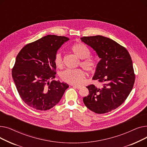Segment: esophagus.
Returning a JSON list of instances; mask_svg holds the SVG:
<instances>
[{
	"mask_svg": "<svg viewBox=\"0 0 147 147\" xmlns=\"http://www.w3.org/2000/svg\"><path fill=\"white\" fill-rule=\"evenodd\" d=\"M71 86H72L73 87L76 88V89H80L81 88V86H78V85H71Z\"/></svg>",
	"mask_w": 147,
	"mask_h": 147,
	"instance_id": "34e87169",
	"label": "esophagus"
}]
</instances>
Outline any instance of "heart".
<instances>
[{
    "label": "heart",
    "instance_id": "heart-1",
    "mask_svg": "<svg viewBox=\"0 0 147 147\" xmlns=\"http://www.w3.org/2000/svg\"><path fill=\"white\" fill-rule=\"evenodd\" d=\"M71 51L74 55L81 59L80 65L89 72H93L96 67L95 61L88 57L90 55L89 48L82 43H76L71 47ZM54 63L58 68L63 67V58L60 53H57L54 58ZM85 73L82 69H68L60 74L61 80L71 84H80L85 78Z\"/></svg>",
    "mask_w": 147,
    "mask_h": 147
}]
</instances>
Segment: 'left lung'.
Listing matches in <instances>:
<instances>
[{"label":"left lung","mask_w":147,"mask_h":147,"mask_svg":"<svg viewBox=\"0 0 147 147\" xmlns=\"http://www.w3.org/2000/svg\"><path fill=\"white\" fill-rule=\"evenodd\" d=\"M81 40L96 51L101 60L92 79L102 83L86 86L89 95L84 97L87 108L97 114L115 110L125 102L135 82L132 61L127 49L110 38L102 36L83 37Z\"/></svg>","instance_id":"8db88e82"}]
</instances>
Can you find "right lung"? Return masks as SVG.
<instances>
[{"label":"right lung","instance_id":"obj_1","mask_svg":"<svg viewBox=\"0 0 147 147\" xmlns=\"http://www.w3.org/2000/svg\"><path fill=\"white\" fill-rule=\"evenodd\" d=\"M68 40L64 36L47 35L26 45L17 56L12 78L22 101L34 109H52L69 87L59 80L49 82L55 78L57 51Z\"/></svg>","mask_w":147,"mask_h":147}]
</instances>
